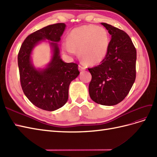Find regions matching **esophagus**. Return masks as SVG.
<instances>
[{
    "label": "esophagus",
    "instance_id": "1",
    "mask_svg": "<svg viewBox=\"0 0 157 157\" xmlns=\"http://www.w3.org/2000/svg\"><path fill=\"white\" fill-rule=\"evenodd\" d=\"M79 69L80 71L83 72L84 70H86V67L84 66H82V64H79Z\"/></svg>",
    "mask_w": 157,
    "mask_h": 157
}]
</instances>
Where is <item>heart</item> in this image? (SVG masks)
<instances>
[{
    "instance_id": "heart-1",
    "label": "heart",
    "mask_w": 157,
    "mask_h": 157,
    "mask_svg": "<svg viewBox=\"0 0 157 157\" xmlns=\"http://www.w3.org/2000/svg\"><path fill=\"white\" fill-rule=\"evenodd\" d=\"M109 36L102 26L88 25L75 28L70 33L69 40L62 44L63 50L75 55L79 50L80 58L89 65H95L105 58L109 47Z\"/></svg>"
}]
</instances>
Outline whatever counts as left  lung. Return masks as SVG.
I'll return each instance as SVG.
<instances>
[{
    "instance_id": "1",
    "label": "left lung",
    "mask_w": 157,
    "mask_h": 157,
    "mask_svg": "<svg viewBox=\"0 0 157 157\" xmlns=\"http://www.w3.org/2000/svg\"><path fill=\"white\" fill-rule=\"evenodd\" d=\"M111 35L107 54L99 66L88 70L91 74L89 94L103 105H117L125 98L136 78V51L125 32L101 23Z\"/></svg>"
}]
</instances>
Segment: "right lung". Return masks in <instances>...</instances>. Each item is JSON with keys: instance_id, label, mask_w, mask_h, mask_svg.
Masks as SVG:
<instances>
[{"instance_id": "obj_1", "label": "right lung", "mask_w": 157, "mask_h": 157, "mask_svg": "<svg viewBox=\"0 0 157 157\" xmlns=\"http://www.w3.org/2000/svg\"><path fill=\"white\" fill-rule=\"evenodd\" d=\"M65 28L64 23H57L30 34L24 40L18 54L20 80L24 94L35 106L45 111H55L65 105L70 84L79 74L78 65L63 62L57 43H51L54 47L51 62L46 69L37 71L31 63V52L44 39L59 42Z\"/></svg>"}]
</instances>
